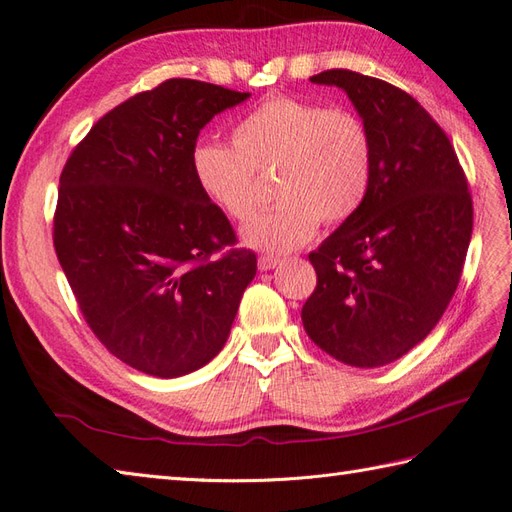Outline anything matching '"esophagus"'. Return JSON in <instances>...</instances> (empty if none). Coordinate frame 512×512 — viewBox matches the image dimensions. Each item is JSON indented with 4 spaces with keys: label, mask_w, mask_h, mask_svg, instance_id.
<instances>
[{
    "label": "esophagus",
    "mask_w": 512,
    "mask_h": 512,
    "mask_svg": "<svg viewBox=\"0 0 512 512\" xmlns=\"http://www.w3.org/2000/svg\"><path fill=\"white\" fill-rule=\"evenodd\" d=\"M277 265H280V258L269 256V254L258 256V269H260V271H271V269H275Z\"/></svg>",
    "instance_id": "1"
}]
</instances>
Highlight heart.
<instances>
[{
    "label": "heart",
    "mask_w": 512,
    "mask_h": 512,
    "mask_svg": "<svg viewBox=\"0 0 512 512\" xmlns=\"http://www.w3.org/2000/svg\"><path fill=\"white\" fill-rule=\"evenodd\" d=\"M232 143L200 138L192 175L209 203L235 222L254 215L256 175H271L275 209L243 228V243L286 254L312 241L322 224L350 220L374 177V141L350 108L288 96L269 98L237 121Z\"/></svg>",
    "instance_id": "heart-1"
}]
</instances>
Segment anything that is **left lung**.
<instances>
[{
  "label": "left lung",
  "mask_w": 512,
  "mask_h": 512,
  "mask_svg": "<svg viewBox=\"0 0 512 512\" xmlns=\"http://www.w3.org/2000/svg\"><path fill=\"white\" fill-rule=\"evenodd\" d=\"M309 81L346 91L374 141V177L363 207L309 254L318 282L301 320L333 359L380 367L421 344L451 303L472 196L448 136L406 91L352 70Z\"/></svg>",
  "instance_id": "1"
}]
</instances>
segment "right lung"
<instances>
[{"mask_svg":"<svg viewBox=\"0 0 512 512\" xmlns=\"http://www.w3.org/2000/svg\"><path fill=\"white\" fill-rule=\"evenodd\" d=\"M247 98L168 79L106 113L61 170L59 265L89 329L143 374L179 378L207 365L256 275V254L232 247L235 230L190 164L200 130Z\"/></svg>","mask_w":512,"mask_h":512,"instance_id":"right-lung-1","label":"right lung"}]
</instances>
